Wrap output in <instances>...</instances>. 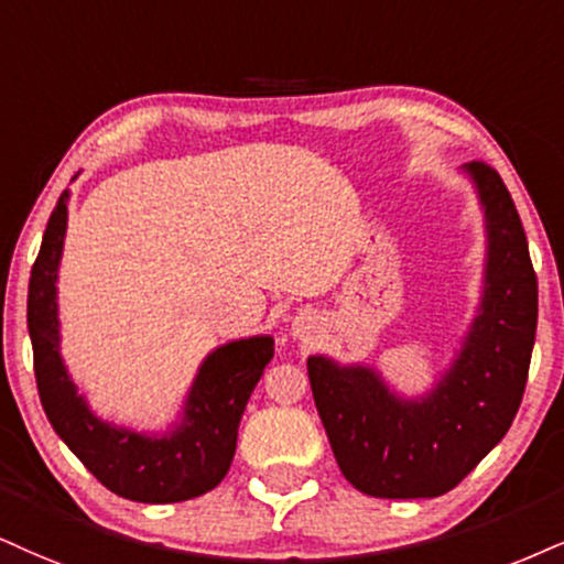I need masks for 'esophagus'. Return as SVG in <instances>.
Returning <instances> with one entry per match:
<instances>
[{
  "label": "esophagus",
  "instance_id": "1",
  "mask_svg": "<svg viewBox=\"0 0 564 564\" xmlns=\"http://www.w3.org/2000/svg\"><path fill=\"white\" fill-rule=\"evenodd\" d=\"M311 332H314V318H311V316H297L295 324H293V335L301 337V339H308Z\"/></svg>",
  "mask_w": 564,
  "mask_h": 564
}]
</instances>
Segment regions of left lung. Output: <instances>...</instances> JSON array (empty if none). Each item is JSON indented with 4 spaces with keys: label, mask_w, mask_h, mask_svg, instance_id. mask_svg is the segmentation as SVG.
I'll return each mask as SVG.
<instances>
[{
    "label": "left lung",
    "mask_w": 564,
    "mask_h": 564,
    "mask_svg": "<svg viewBox=\"0 0 564 564\" xmlns=\"http://www.w3.org/2000/svg\"><path fill=\"white\" fill-rule=\"evenodd\" d=\"M486 214L481 314L429 398H394L366 366L308 358L311 392L343 476L368 497L421 499L455 489L502 442L523 400L539 318L528 240L497 170L465 164Z\"/></svg>",
    "instance_id": "obj_1"
}]
</instances>
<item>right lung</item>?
Returning <instances> with one entry per match:
<instances>
[{"mask_svg": "<svg viewBox=\"0 0 564 564\" xmlns=\"http://www.w3.org/2000/svg\"><path fill=\"white\" fill-rule=\"evenodd\" d=\"M67 229L62 193L28 284V332L44 413L59 440L117 497L133 502H185L212 491L232 465L238 426L250 392L274 358V339L250 337L221 345L204 360L172 434L145 436L115 429L90 413L59 358L57 267Z\"/></svg>", "mask_w": 564, "mask_h": 564, "instance_id": "right-lung-1", "label": "right lung"}]
</instances>
